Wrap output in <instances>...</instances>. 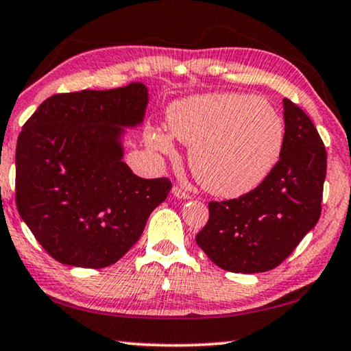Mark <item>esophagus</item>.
<instances>
[{"mask_svg": "<svg viewBox=\"0 0 351 351\" xmlns=\"http://www.w3.org/2000/svg\"><path fill=\"white\" fill-rule=\"evenodd\" d=\"M171 193H173V197L178 199H190V195L187 192H184V190L180 187L171 189Z\"/></svg>", "mask_w": 351, "mask_h": 351, "instance_id": "34e87169", "label": "esophagus"}]
</instances>
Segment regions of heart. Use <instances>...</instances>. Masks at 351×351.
<instances>
[{
    "label": "heart",
    "mask_w": 351,
    "mask_h": 351,
    "mask_svg": "<svg viewBox=\"0 0 351 351\" xmlns=\"http://www.w3.org/2000/svg\"><path fill=\"white\" fill-rule=\"evenodd\" d=\"M169 131L148 128L147 144L175 153V139L190 145L189 165L207 192L223 198L257 189L280 158L285 125L268 100L249 94H203L178 100L167 111Z\"/></svg>",
    "instance_id": "b5f03b06"
}]
</instances>
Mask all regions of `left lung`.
Here are the masks:
<instances>
[{
	"instance_id": "left-lung-1",
	"label": "left lung",
	"mask_w": 351,
	"mask_h": 351,
	"mask_svg": "<svg viewBox=\"0 0 351 351\" xmlns=\"http://www.w3.org/2000/svg\"><path fill=\"white\" fill-rule=\"evenodd\" d=\"M280 159L257 189L209 203V221L195 237L221 269L255 274L274 269L320 217L326 152L304 110L283 99Z\"/></svg>"
}]
</instances>
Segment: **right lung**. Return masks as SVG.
Instances as JSON below:
<instances>
[{
  "instance_id": "right-lung-1",
  "label": "right lung",
  "mask_w": 351,
  "mask_h": 351,
  "mask_svg": "<svg viewBox=\"0 0 351 351\" xmlns=\"http://www.w3.org/2000/svg\"><path fill=\"white\" fill-rule=\"evenodd\" d=\"M147 105L142 83L56 94L23 127L16 207L60 263L94 269L116 263L167 198L169 180H144L123 162L125 130L142 125Z\"/></svg>"
}]
</instances>
